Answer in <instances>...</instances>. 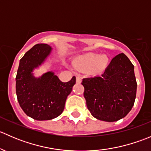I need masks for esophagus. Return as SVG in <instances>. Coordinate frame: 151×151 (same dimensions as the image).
I'll use <instances>...</instances> for the list:
<instances>
[{
	"label": "esophagus",
	"mask_w": 151,
	"mask_h": 151,
	"mask_svg": "<svg viewBox=\"0 0 151 151\" xmlns=\"http://www.w3.org/2000/svg\"><path fill=\"white\" fill-rule=\"evenodd\" d=\"M76 80H77V83H80L82 81L81 77H80V76H77V77H76Z\"/></svg>",
	"instance_id": "esophagus-1"
}]
</instances>
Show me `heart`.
<instances>
[{
    "label": "heart",
    "mask_w": 151,
    "mask_h": 151,
    "mask_svg": "<svg viewBox=\"0 0 151 151\" xmlns=\"http://www.w3.org/2000/svg\"><path fill=\"white\" fill-rule=\"evenodd\" d=\"M108 58L104 55H98L96 54L88 53L77 58L74 63L79 70L87 72H98L105 68Z\"/></svg>",
    "instance_id": "obj_1"
}]
</instances>
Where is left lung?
Masks as SVG:
<instances>
[{
    "mask_svg": "<svg viewBox=\"0 0 151 151\" xmlns=\"http://www.w3.org/2000/svg\"><path fill=\"white\" fill-rule=\"evenodd\" d=\"M82 85L88 110L100 121H118L134 104L137 81L134 66L123 53L112 58L100 77L83 78Z\"/></svg>",
    "mask_w": 151,
    "mask_h": 151,
    "instance_id": "1",
    "label": "left lung"
}]
</instances>
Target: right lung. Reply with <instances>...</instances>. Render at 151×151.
I'll use <instances>...</instances> for the list:
<instances>
[{
  "mask_svg": "<svg viewBox=\"0 0 151 151\" xmlns=\"http://www.w3.org/2000/svg\"><path fill=\"white\" fill-rule=\"evenodd\" d=\"M47 44H38L19 60L16 76L18 102L25 114L37 121L51 120L64 109L67 96L76 83V77L63 83L49 71L39 76L38 68L51 52Z\"/></svg>",
  "mask_w": 151,
  "mask_h": 151,
  "instance_id": "obj_1",
  "label": "right lung"
}]
</instances>
